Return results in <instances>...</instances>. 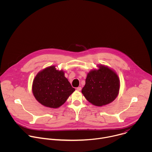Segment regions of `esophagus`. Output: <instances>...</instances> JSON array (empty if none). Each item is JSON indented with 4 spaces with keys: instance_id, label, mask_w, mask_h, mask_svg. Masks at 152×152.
Returning <instances> with one entry per match:
<instances>
[{
    "instance_id": "34e87169",
    "label": "esophagus",
    "mask_w": 152,
    "mask_h": 152,
    "mask_svg": "<svg viewBox=\"0 0 152 152\" xmlns=\"http://www.w3.org/2000/svg\"><path fill=\"white\" fill-rule=\"evenodd\" d=\"M76 90H77V91H80V90H81V87H80V86H79V87L76 88Z\"/></svg>"
}]
</instances>
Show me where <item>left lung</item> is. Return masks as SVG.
I'll return each mask as SVG.
<instances>
[{"mask_svg":"<svg viewBox=\"0 0 152 152\" xmlns=\"http://www.w3.org/2000/svg\"><path fill=\"white\" fill-rule=\"evenodd\" d=\"M120 81L117 73L111 68L99 64L86 76L82 93L89 102L102 106L113 102L118 96Z\"/></svg>","mask_w":152,"mask_h":152,"instance_id":"left-lung-1","label":"left lung"}]
</instances>
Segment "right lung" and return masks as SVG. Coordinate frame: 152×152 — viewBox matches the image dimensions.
Listing matches in <instances>:
<instances>
[{
  "instance_id": "right-lung-1",
  "label": "right lung",
  "mask_w": 152,
  "mask_h": 152,
  "mask_svg": "<svg viewBox=\"0 0 152 152\" xmlns=\"http://www.w3.org/2000/svg\"><path fill=\"white\" fill-rule=\"evenodd\" d=\"M75 91L64 72L55 66H50L39 71L35 76L32 91L35 99L42 105L58 108L66 102Z\"/></svg>"
}]
</instances>
